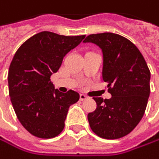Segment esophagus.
<instances>
[{"label": "esophagus", "instance_id": "34e87169", "mask_svg": "<svg viewBox=\"0 0 159 159\" xmlns=\"http://www.w3.org/2000/svg\"><path fill=\"white\" fill-rule=\"evenodd\" d=\"M89 97L88 96H86L85 94H80V100L81 101H85V100H87Z\"/></svg>", "mask_w": 159, "mask_h": 159}]
</instances>
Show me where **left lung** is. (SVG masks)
I'll list each match as a JSON object with an SVG mask.
<instances>
[{
	"label": "left lung",
	"instance_id": "obj_1",
	"mask_svg": "<svg viewBox=\"0 0 159 159\" xmlns=\"http://www.w3.org/2000/svg\"><path fill=\"white\" fill-rule=\"evenodd\" d=\"M84 42L102 48V78L112 95L109 100L93 98L97 108L88 115L89 126L101 138H122L135 129L144 115L150 95L149 68L137 46L119 34H90Z\"/></svg>",
	"mask_w": 159,
	"mask_h": 159
}]
</instances>
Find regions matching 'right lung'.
Returning a JSON list of instances; mask_svg holds the SVG:
<instances>
[{
    "label": "right lung",
    "instance_id": "1",
    "mask_svg": "<svg viewBox=\"0 0 159 159\" xmlns=\"http://www.w3.org/2000/svg\"><path fill=\"white\" fill-rule=\"evenodd\" d=\"M85 36L42 31L29 38L16 52L8 71L9 95L19 122L33 136H57L64 129L70 106L79 101L76 91L62 93L55 89L50 76Z\"/></svg>",
    "mask_w": 159,
    "mask_h": 159
}]
</instances>
